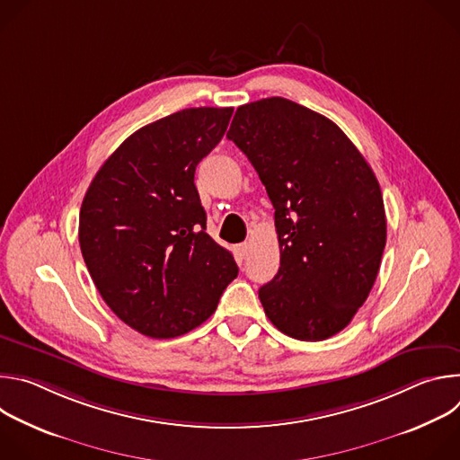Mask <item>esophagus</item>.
<instances>
[{
    "instance_id": "34e87169",
    "label": "esophagus",
    "mask_w": 460,
    "mask_h": 460,
    "mask_svg": "<svg viewBox=\"0 0 460 460\" xmlns=\"http://www.w3.org/2000/svg\"><path fill=\"white\" fill-rule=\"evenodd\" d=\"M247 251H249V243H238L236 247H234V252H236V256L240 258V260H243L245 256H247Z\"/></svg>"
}]
</instances>
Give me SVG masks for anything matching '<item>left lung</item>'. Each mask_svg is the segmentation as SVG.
Masks as SVG:
<instances>
[{"instance_id":"1","label":"left lung","mask_w":460,"mask_h":460,"mask_svg":"<svg viewBox=\"0 0 460 460\" xmlns=\"http://www.w3.org/2000/svg\"><path fill=\"white\" fill-rule=\"evenodd\" d=\"M227 138L275 208L280 268L258 291L277 330L325 341L366 302L385 245L378 180L342 128L286 98L236 109Z\"/></svg>"}]
</instances>
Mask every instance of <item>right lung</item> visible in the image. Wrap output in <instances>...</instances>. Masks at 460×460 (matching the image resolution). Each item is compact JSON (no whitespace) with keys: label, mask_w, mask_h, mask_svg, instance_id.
I'll return each instance as SVG.
<instances>
[{"label":"right lung","mask_w":460,"mask_h":460,"mask_svg":"<svg viewBox=\"0 0 460 460\" xmlns=\"http://www.w3.org/2000/svg\"><path fill=\"white\" fill-rule=\"evenodd\" d=\"M233 107H194L130 135L100 167L80 209V247L112 313L151 339L206 322L236 279L206 233L196 165L226 135Z\"/></svg>","instance_id":"add662e5"}]
</instances>
